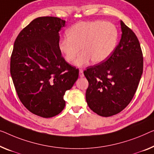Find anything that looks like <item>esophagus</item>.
<instances>
[{"label": "esophagus", "instance_id": "esophagus-1", "mask_svg": "<svg viewBox=\"0 0 154 154\" xmlns=\"http://www.w3.org/2000/svg\"><path fill=\"white\" fill-rule=\"evenodd\" d=\"M79 75L80 77H84V71L82 69H79Z\"/></svg>", "mask_w": 154, "mask_h": 154}]
</instances>
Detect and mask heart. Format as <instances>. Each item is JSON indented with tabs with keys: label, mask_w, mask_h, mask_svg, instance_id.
Returning <instances> with one entry per match:
<instances>
[{
	"label": "heart",
	"mask_w": 154,
	"mask_h": 154,
	"mask_svg": "<svg viewBox=\"0 0 154 154\" xmlns=\"http://www.w3.org/2000/svg\"><path fill=\"white\" fill-rule=\"evenodd\" d=\"M59 41V49L68 63L79 53L75 65L83 66L91 59L98 63L106 60L116 48L118 32L115 25L103 20L80 22L67 31Z\"/></svg>",
	"instance_id": "b5f03b06"
}]
</instances>
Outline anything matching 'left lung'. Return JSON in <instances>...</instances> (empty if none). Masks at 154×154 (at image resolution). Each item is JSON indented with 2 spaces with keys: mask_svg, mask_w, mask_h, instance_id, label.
I'll list each match as a JSON object with an SVG mask.
<instances>
[{
  "mask_svg": "<svg viewBox=\"0 0 154 154\" xmlns=\"http://www.w3.org/2000/svg\"><path fill=\"white\" fill-rule=\"evenodd\" d=\"M122 37L106 61L84 71L88 82L86 100L90 109L103 117L120 113L128 106L143 72L140 44L131 29L120 21Z\"/></svg>",
  "mask_w": 154,
  "mask_h": 154,
  "instance_id": "8db88e82",
  "label": "left lung"
}]
</instances>
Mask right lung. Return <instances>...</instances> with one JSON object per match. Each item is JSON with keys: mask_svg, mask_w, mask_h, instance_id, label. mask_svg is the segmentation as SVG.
I'll return each instance as SVG.
<instances>
[{"mask_svg": "<svg viewBox=\"0 0 154 154\" xmlns=\"http://www.w3.org/2000/svg\"><path fill=\"white\" fill-rule=\"evenodd\" d=\"M66 20L53 17L34 19L18 34L10 59V73L18 98L26 109L48 118L66 105L79 70L66 62L59 49V32Z\"/></svg>", "mask_w": 154, "mask_h": 154, "instance_id": "obj_1", "label": "right lung"}]
</instances>
